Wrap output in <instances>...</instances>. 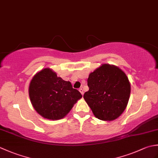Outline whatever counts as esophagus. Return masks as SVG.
Here are the masks:
<instances>
[{
	"instance_id": "obj_1",
	"label": "esophagus",
	"mask_w": 158,
	"mask_h": 158,
	"mask_svg": "<svg viewBox=\"0 0 158 158\" xmlns=\"http://www.w3.org/2000/svg\"><path fill=\"white\" fill-rule=\"evenodd\" d=\"M79 92H80V93L81 94L82 96L83 95V94H84V92H83V90L82 88H80V89H79Z\"/></svg>"
}]
</instances>
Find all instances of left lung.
Returning a JSON list of instances; mask_svg holds the SVG:
<instances>
[{"mask_svg": "<svg viewBox=\"0 0 158 158\" xmlns=\"http://www.w3.org/2000/svg\"><path fill=\"white\" fill-rule=\"evenodd\" d=\"M88 85L89 90L83 98L97 118L112 121L125 110L131 87L126 73L119 67L102 64L89 74Z\"/></svg>", "mask_w": 158, "mask_h": 158, "instance_id": "8db88e82", "label": "left lung"}]
</instances>
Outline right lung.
Instances as JSON below:
<instances>
[{
    "mask_svg": "<svg viewBox=\"0 0 158 158\" xmlns=\"http://www.w3.org/2000/svg\"><path fill=\"white\" fill-rule=\"evenodd\" d=\"M28 93L36 111L43 118L51 120L64 118L82 98L81 93L73 88L71 83L57 76L50 68L35 74L30 83Z\"/></svg>",
    "mask_w": 158,
    "mask_h": 158,
    "instance_id": "obj_1",
    "label": "right lung"
}]
</instances>
